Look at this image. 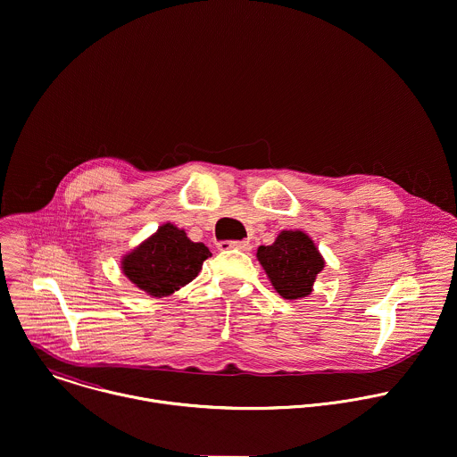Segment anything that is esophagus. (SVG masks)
Instances as JSON below:
<instances>
[{"mask_svg":"<svg viewBox=\"0 0 457 457\" xmlns=\"http://www.w3.org/2000/svg\"><path fill=\"white\" fill-rule=\"evenodd\" d=\"M217 247L220 251H228V249H240V251H251V242L249 240H233V242H219Z\"/></svg>","mask_w":457,"mask_h":457,"instance_id":"esophagus-1","label":"esophagus"}]
</instances>
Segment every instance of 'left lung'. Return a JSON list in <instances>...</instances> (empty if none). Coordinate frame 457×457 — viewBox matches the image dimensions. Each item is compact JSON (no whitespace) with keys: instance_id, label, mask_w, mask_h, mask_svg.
<instances>
[{"instance_id":"obj_1","label":"left lung","mask_w":457,"mask_h":457,"mask_svg":"<svg viewBox=\"0 0 457 457\" xmlns=\"http://www.w3.org/2000/svg\"><path fill=\"white\" fill-rule=\"evenodd\" d=\"M256 258L274 290L285 299L307 297L325 269L318 245L301 229L281 231L270 245L258 247Z\"/></svg>"}]
</instances>
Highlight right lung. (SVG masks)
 <instances>
[{
  "mask_svg": "<svg viewBox=\"0 0 457 457\" xmlns=\"http://www.w3.org/2000/svg\"><path fill=\"white\" fill-rule=\"evenodd\" d=\"M210 256L203 242H192L185 229L165 222L121 256V272L148 295L165 297L195 279Z\"/></svg>",
  "mask_w": 457,
  "mask_h": 457,
  "instance_id": "right-lung-1",
  "label": "right lung"
}]
</instances>
